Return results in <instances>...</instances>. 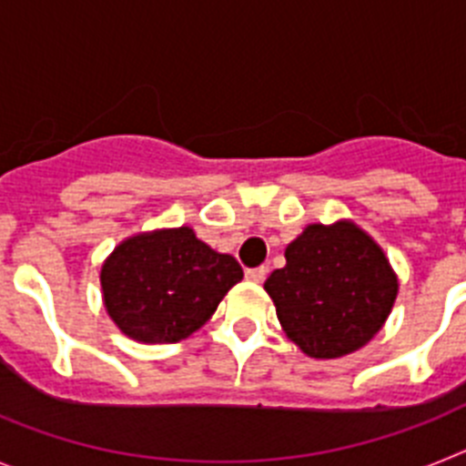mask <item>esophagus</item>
Here are the masks:
<instances>
[{"label":"esophagus","instance_id":"esophagus-1","mask_svg":"<svg viewBox=\"0 0 466 466\" xmlns=\"http://www.w3.org/2000/svg\"><path fill=\"white\" fill-rule=\"evenodd\" d=\"M247 279H249V282H263V279H266V275H268V268H266V266H258V268H249L247 270Z\"/></svg>","mask_w":466,"mask_h":466}]
</instances>
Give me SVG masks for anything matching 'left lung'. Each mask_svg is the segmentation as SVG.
I'll use <instances>...</instances> for the list:
<instances>
[{"instance_id": "1", "label": "left lung", "mask_w": 466, "mask_h": 466, "mask_svg": "<svg viewBox=\"0 0 466 466\" xmlns=\"http://www.w3.org/2000/svg\"><path fill=\"white\" fill-rule=\"evenodd\" d=\"M266 291L278 319L308 357L336 360L380 331L397 299V275L380 247L350 221L310 224L289 247Z\"/></svg>"}]
</instances>
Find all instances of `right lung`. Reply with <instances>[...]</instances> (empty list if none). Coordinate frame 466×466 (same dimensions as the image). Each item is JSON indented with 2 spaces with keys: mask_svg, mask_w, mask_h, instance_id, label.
<instances>
[{
  "mask_svg": "<svg viewBox=\"0 0 466 466\" xmlns=\"http://www.w3.org/2000/svg\"><path fill=\"white\" fill-rule=\"evenodd\" d=\"M100 279L106 312L126 336L177 343L208 322L242 268L182 226L121 242Z\"/></svg>",
  "mask_w": 466,
  "mask_h": 466,
  "instance_id": "obj_1",
  "label": "right lung"
}]
</instances>
